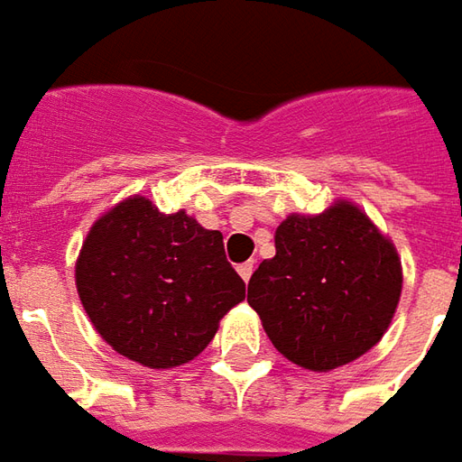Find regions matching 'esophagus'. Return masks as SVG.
Here are the masks:
<instances>
[{"label": "esophagus", "mask_w": 462, "mask_h": 462, "mask_svg": "<svg viewBox=\"0 0 462 462\" xmlns=\"http://www.w3.org/2000/svg\"><path fill=\"white\" fill-rule=\"evenodd\" d=\"M237 273H240V277L245 280V282H250V277H253V273H254V264L253 263L237 264Z\"/></svg>", "instance_id": "1"}]
</instances>
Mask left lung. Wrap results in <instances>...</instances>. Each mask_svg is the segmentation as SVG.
Masks as SVG:
<instances>
[{"mask_svg":"<svg viewBox=\"0 0 462 462\" xmlns=\"http://www.w3.org/2000/svg\"><path fill=\"white\" fill-rule=\"evenodd\" d=\"M402 290L395 245L363 209L337 199L322 215H290L275 230L247 302L290 363L328 373L365 355L390 328Z\"/></svg>","mask_w":462,"mask_h":462,"instance_id":"obj_1","label":"left lung"}]
</instances>
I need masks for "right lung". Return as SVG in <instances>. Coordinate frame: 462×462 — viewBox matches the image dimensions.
<instances>
[{
  "instance_id": "right-lung-1",
  "label": "right lung",
  "mask_w": 462,
  "mask_h": 462,
  "mask_svg": "<svg viewBox=\"0 0 462 462\" xmlns=\"http://www.w3.org/2000/svg\"><path fill=\"white\" fill-rule=\"evenodd\" d=\"M74 280L102 340L154 370L195 360L245 300L222 232L205 230L185 209L164 215L140 195L92 225Z\"/></svg>"
}]
</instances>
